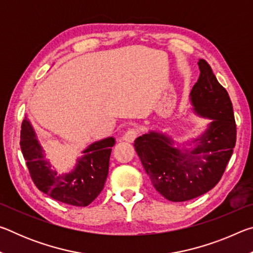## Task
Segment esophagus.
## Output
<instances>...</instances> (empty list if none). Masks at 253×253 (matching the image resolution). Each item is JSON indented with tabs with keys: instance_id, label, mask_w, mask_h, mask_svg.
<instances>
[{
	"instance_id": "34e87169",
	"label": "esophagus",
	"mask_w": 253,
	"mask_h": 253,
	"mask_svg": "<svg viewBox=\"0 0 253 253\" xmlns=\"http://www.w3.org/2000/svg\"><path fill=\"white\" fill-rule=\"evenodd\" d=\"M139 129L137 127H132V128H129V129H127L125 134H124L123 136V139L126 140V142H134V139L136 138L137 136L139 135Z\"/></svg>"
}]
</instances>
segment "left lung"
<instances>
[{
    "mask_svg": "<svg viewBox=\"0 0 253 253\" xmlns=\"http://www.w3.org/2000/svg\"><path fill=\"white\" fill-rule=\"evenodd\" d=\"M191 91L195 110L213 119L200 145L188 154L173 147L169 137L149 132L135 139V151L154 187L172 202H184L207 193L223 175L237 142V125L228 91L205 60Z\"/></svg>",
    "mask_w": 253,
    "mask_h": 253,
    "instance_id": "1",
    "label": "left lung"
}]
</instances>
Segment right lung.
Segmentation results:
<instances>
[{
	"instance_id": "right-lung-1",
	"label": "right lung",
	"mask_w": 253,
	"mask_h": 253,
	"mask_svg": "<svg viewBox=\"0 0 253 253\" xmlns=\"http://www.w3.org/2000/svg\"><path fill=\"white\" fill-rule=\"evenodd\" d=\"M21 151L32 181L41 192L59 202L87 207L104 188L109 169V157L115 139L113 137L97 142L84 151L74 172L57 174L44 160L32 126L24 119L21 126Z\"/></svg>"
}]
</instances>
